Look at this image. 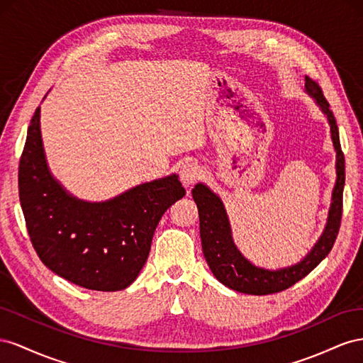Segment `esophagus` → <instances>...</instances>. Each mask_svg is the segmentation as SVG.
I'll list each match as a JSON object with an SVG mask.
<instances>
[{
  "label": "esophagus",
  "mask_w": 363,
  "mask_h": 363,
  "mask_svg": "<svg viewBox=\"0 0 363 363\" xmlns=\"http://www.w3.org/2000/svg\"><path fill=\"white\" fill-rule=\"evenodd\" d=\"M201 169L199 165L193 162V161H187L184 162L181 165L179 169V178H181V182L185 185V187H190L191 184H194L196 181H198L201 178Z\"/></svg>",
  "instance_id": "esophagus-1"
}]
</instances>
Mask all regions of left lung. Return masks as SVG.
<instances>
[{
	"label": "left lung",
	"instance_id": "1",
	"mask_svg": "<svg viewBox=\"0 0 363 363\" xmlns=\"http://www.w3.org/2000/svg\"><path fill=\"white\" fill-rule=\"evenodd\" d=\"M304 91L307 96L315 100L316 106L324 113L330 126V138L336 152V179L335 187L331 190V199L324 230L320 233L316 243L312 246V250L301 260L291 266L277 269L255 264L250 258L245 257L239 250V246L235 245L230 217H228L220 196L202 182L196 184L191 190L193 199L199 210L201 242L205 260L208 263L213 275L223 286L233 289L235 292L247 295H269L281 292L312 272L328 255L335 245L340 225V216H342L345 160L342 150H340L337 124L333 112L330 111V105L323 91L308 77L304 79Z\"/></svg>",
	"mask_w": 363,
	"mask_h": 363
}]
</instances>
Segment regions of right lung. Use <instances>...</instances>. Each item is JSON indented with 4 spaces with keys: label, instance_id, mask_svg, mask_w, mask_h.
Returning a JSON list of instances; mask_svg holds the SVG:
<instances>
[{
    "label": "right lung",
    "instance_id": "1",
    "mask_svg": "<svg viewBox=\"0 0 363 363\" xmlns=\"http://www.w3.org/2000/svg\"><path fill=\"white\" fill-rule=\"evenodd\" d=\"M18 181L27 230L43 263L71 283L101 292L135 281L162 214L185 194L172 173L106 201L77 198L50 170L40 106L27 130Z\"/></svg>",
    "mask_w": 363,
    "mask_h": 363
}]
</instances>
